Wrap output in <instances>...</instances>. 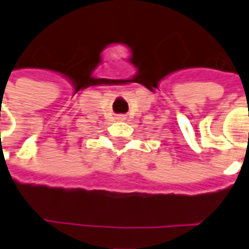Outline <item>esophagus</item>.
<instances>
[{
	"instance_id": "obj_1",
	"label": "esophagus",
	"mask_w": 249,
	"mask_h": 249,
	"mask_svg": "<svg viewBox=\"0 0 249 249\" xmlns=\"http://www.w3.org/2000/svg\"><path fill=\"white\" fill-rule=\"evenodd\" d=\"M119 120H124V116H120V117H117Z\"/></svg>"
}]
</instances>
